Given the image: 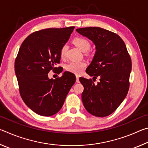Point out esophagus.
<instances>
[{"mask_svg": "<svg viewBox=\"0 0 148 148\" xmlns=\"http://www.w3.org/2000/svg\"><path fill=\"white\" fill-rule=\"evenodd\" d=\"M76 82H77V83H79V82L78 75H76Z\"/></svg>", "mask_w": 148, "mask_h": 148, "instance_id": "obj_1", "label": "esophagus"}]
</instances>
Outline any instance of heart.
<instances>
[{"label": "heart", "instance_id": "1", "mask_svg": "<svg viewBox=\"0 0 148 148\" xmlns=\"http://www.w3.org/2000/svg\"><path fill=\"white\" fill-rule=\"evenodd\" d=\"M73 43L76 45V46L78 47L79 49H81L83 51H86L88 50L90 47V44L89 41L87 39L84 38H82V37H77L74 39ZM67 47L66 45H64L63 46L61 47V51H60V56H61V58H64L66 56ZM86 62L85 61H72L69 62L68 64H66L65 66V69L67 71L72 73L76 74H79L82 73L83 70L86 66Z\"/></svg>", "mask_w": 148, "mask_h": 148}]
</instances>
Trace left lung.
Masks as SVG:
<instances>
[{"label": "left lung", "instance_id": "left-lung-1", "mask_svg": "<svg viewBox=\"0 0 148 148\" xmlns=\"http://www.w3.org/2000/svg\"><path fill=\"white\" fill-rule=\"evenodd\" d=\"M76 31L95 44L96 51L86 72L93 78L100 77L97 85L91 79L79 78L84 87L82 94L84 106L92 116H108L118 108L128 92L131 57L123 40L114 32L97 27L77 29Z\"/></svg>", "mask_w": 148, "mask_h": 148}]
</instances>
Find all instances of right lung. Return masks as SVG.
Returning <instances> with one entry per match:
<instances>
[{"mask_svg": "<svg viewBox=\"0 0 148 148\" xmlns=\"http://www.w3.org/2000/svg\"><path fill=\"white\" fill-rule=\"evenodd\" d=\"M74 28H49L34 32L25 39L19 48L15 72L20 95L27 106L40 116L57 114L76 82L75 75L68 71L55 79L48 77L51 70H57L55 65L60 62L61 47Z\"/></svg>", "mask_w": 148, "mask_h": 148, "instance_id": "right-lung-1", "label": "right lung"}]
</instances>
